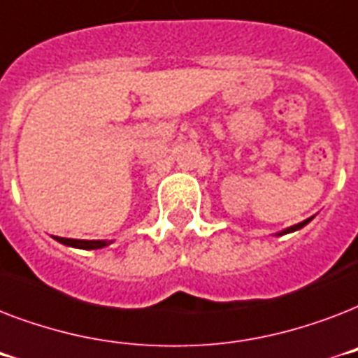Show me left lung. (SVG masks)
<instances>
[{"label":"left lung","instance_id":"8db88e82","mask_svg":"<svg viewBox=\"0 0 358 358\" xmlns=\"http://www.w3.org/2000/svg\"><path fill=\"white\" fill-rule=\"evenodd\" d=\"M312 219H314V217H308V219H305V221H301V223L294 224V227H288V229L280 230V232H277V234H275V236H284V234H289V232H295V230H301V229H303V227H305V224H308V223H310Z\"/></svg>","mask_w":358,"mask_h":358}]
</instances>
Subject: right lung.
<instances>
[{"instance_id": "1", "label": "right lung", "mask_w": 358, "mask_h": 358, "mask_svg": "<svg viewBox=\"0 0 358 358\" xmlns=\"http://www.w3.org/2000/svg\"><path fill=\"white\" fill-rule=\"evenodd\" d=\"M53 238L57 239L59 243L66 245V247H74V249H83V250L103 249V247H108V245L113 243V239H111V241H109V239H70V238H57V236H53Z\"/></svg>"}]
</instances>
